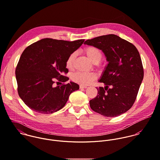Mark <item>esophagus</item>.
Listing matches in <instances>:
<instances>
[{"label": "esophagus", "mask_w": 160, "mask_h": 160, "mask_svg": "<svg viewBox=\"0 0 160 160\" xmlns=\"http://www.w3.org/2000/svg\"><path fill=\"white\" fill-rule=\"evenodd\" d=\"M87 86H84V85H80V88L83 89V88H87Z\"/></svg>", "instance_id": "obj_1"}]
</instances>
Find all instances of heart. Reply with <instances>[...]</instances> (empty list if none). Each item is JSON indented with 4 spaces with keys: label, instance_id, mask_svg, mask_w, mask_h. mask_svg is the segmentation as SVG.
Wrapping results in <instances>:
<instances>
[{
    "label": "heart",
    "instance_id": "1",
    "mask_svg": "<svg viewBox=\"0 0 160 160\" xmlns=\"http://www.w3.org/2000/svg\"><path fill=\"white\" fill-rule=\"evenodd\" d=\"M84 54L94 64L99 63L102 58V52L96 46H89L83 49ZM76 57V53L72 52L69 55L66 60L65 65L68 70H72L73 68V62ZM96 75L94 72L83 73L77 72L72 76V80L81 85H88L93 81L96 80Z\"/></svg>",
    "mask_w": 160,
    "mask_h": 160
}]
</instances>
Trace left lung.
Here are the masks:
<instances>
[{
  "label": "left lung",
  "instance_id": "1",
  "mask_svg": "<svg viewBox=\"0 0 160 160\" xmlns=\"http://www.w3.org/2000/svg\"><path fill=\"white\" fill-rule=\"evenodd\" d=\"M104 53L109 62L99 80L106 85L96 87L97 96L90 101L93 111L105 117H116L133 106L144 72L136 47L115 34L98 36L85 41Z\"/></svg>",
  "mask_w": 160,
  "mask_h": 160
}]
</instances>
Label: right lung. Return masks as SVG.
I'll list each match as a JSON object with an SVG mask.
<instances>
[{
	"instance_id": "right-lung-1",
	"label": "right lung",
	"mask_w": 160,
	"mask_h": 160,
	"mask_svg": "<svg viewBox=\"0 0 160 160\" xmlns=\"http://www.w3.org/2000/svg\"><path fill=\"white\" fill-rule=\"evenodd\" d=\"M84 41L44 38L23 51L15 69L17 91L32 111L44 114L55 112L64 107L73 92L79 89L74 82L65 83L69 78L64 74L68 72L67 59ZM55 81L63 83L55 87Z\"/></svg>"
}]
</instances>
